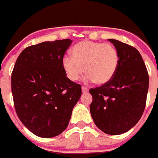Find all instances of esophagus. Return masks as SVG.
I'll return each instance as SVG.
<instances>
[{"mask_svg":"<svg viewBox=\"0 0 158 158\" xmlns=\"http://www.w3.org/2000/svg\"><path fill=\"white\" fill-rule=\"evenodd\" d=\"M81 90H82V93H87L89 92V89L85 86H82L81 87Z\"/></svg>","mask_w":158,"mask_h":158,"instance_id":"34e87169","label":"esophagus"}]
</instances>
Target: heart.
Listing matches in <instances>:
<instances>
[{
  "label": "heart",
  "mask_w": 158,
  "mask_h": 158,
  "mask_svg": "<svg viewBox=\"0 0 158 158\" xmlns=\"http://www.w3.org/2000/svg\"><path fill=\"white\" fill-rule=\"evenodd\" d=\"M118 53L111 43L81 41L72 48V56H64L62 65L67 77L75 81L85 73L87 81L104 85L115 76L118 65Z\"/></svg>",
  "instance_id": "obj_1"
}]
</instances>
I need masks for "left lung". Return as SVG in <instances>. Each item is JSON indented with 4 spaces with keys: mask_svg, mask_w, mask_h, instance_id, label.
Here are the masks:
<instances>
[{
    "mask_svg": "<svg viewBox=\"0 0 158 158\" xmlns=\"http://www.w3.org/2000/svg\"><path fill=\"white\" fill-rule=\"evenodd\" d=\"M119 57L115 76L107 84L91 89L90 112L95 124L111 135L123 134L139 121L146 104L149 74L136 48L116 40H108Z\"/></svg>",
    "mask_w": 158,
    "mask_h": 158,
    "instance_id": "left-lung-1",
    "label": "left lung"
}]
</instances>
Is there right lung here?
Returning a JSON list of instances; mask_svg holds the SVG:
<instances>
[{
	"label": "right lung",
	"mask_w": 158,
	"mask_h": 158,
	"mask_svg": "<svg viewBox=\"0 0 158 158\" xmlns=\"http://www.w3.org/2000/svg\"><path fill=\"white\" fill-rule=\"evenodd\" d=\"M69 39L43 42L20 53L12 73L14 107L19 120L41 138H53L68 127L81 85L66 77L62 60Z\"/></svg>",
	"instance_id": "obj_1"
}]
</instances>
